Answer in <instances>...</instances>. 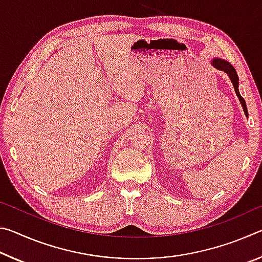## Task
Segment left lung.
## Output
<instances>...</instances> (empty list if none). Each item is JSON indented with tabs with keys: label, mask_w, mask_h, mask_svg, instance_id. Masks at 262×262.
I'll list each match as a JSON object with an SVG mask.
<instances>
[{
	"label": "left lung",
	"mask_w": 262,
	"mask_h": 262,
	"mask_svg": "<svg viewBox=\"0 0 262 262\" xmlns=\"http://www.w3.org/2000/svg\"><path fill=\"white\" fill-rule=\"evenodd\" d=\"M212 66H214L215 68L220 69V70H222V72L227 73L229 75V77H230V79H231V82H232L233 86H234V91H236V95L239 98V100H241V103L243 105V108H244V112H245L246 117H247L248 113H247L245 99H244L243 97L241 96V94H239V90H238V75H237L236 69H234L232 66L229 63V62L224 61V60H221V59H215L214 61H212Z\"/></svg>",
	"instance_id": "8db88e82"
}]
</instances>
